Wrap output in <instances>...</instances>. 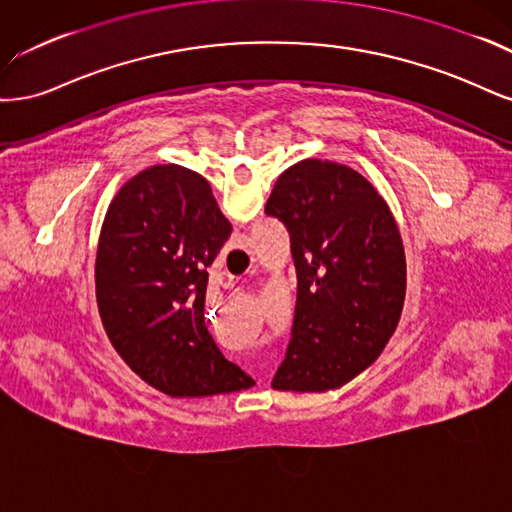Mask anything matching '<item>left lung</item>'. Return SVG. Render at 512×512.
I'll use <instances>...</instances> for the list:
<instances>
[{
    "mask_svg": "<svg viewBox=\"0 0 512 512\" xmlns=\"http://www.w3.org/2000/svg\"><path fill=\"white\" fill-rule=\"evenodd\" d=\"M266 214L289 229L298 270L291 340L272 387L336 389L366 370L398 327L406 295L400 229L364 176L321 159L280 174Z\"/></svg>",
    "mask_w": 512,
    "mask_h": 512,
    "instance_id": "left-lung-1",
    "label": "left lung"
}]
</instances>
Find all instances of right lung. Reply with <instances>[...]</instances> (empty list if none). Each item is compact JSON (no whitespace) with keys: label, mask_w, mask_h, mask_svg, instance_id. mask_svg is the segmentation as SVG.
Listing matches in <instances>:
<instances>
[{"label":"right lung","mask_w":512,"mask_h":512,"mask_svg":"<svg viewBox=\"0 0 512 512\" xmlns=\"http://www.w3.org/2000/svg\"><path fill=\"white\" fill-rule=\"evenodd\" d=\"M229 236L208 180L176 163L127 180L106 212L95 259L102 323L127 366L163 393L200 398L255 385L204 321L208 268Z\"/></svg>","instance_id":"right-lung-1"}]
</instances>
